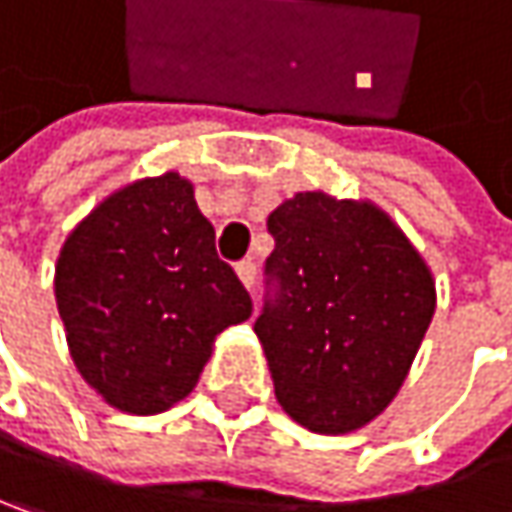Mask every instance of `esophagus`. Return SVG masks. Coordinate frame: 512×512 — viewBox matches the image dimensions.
I'll return each mask as SVG.
<instances>
[{
    "mask_svg": "<svg viewBox=\"0 0 512 512\" xmlns=\"http://www.w3.org/2000/svg\"><path fill=\"white\" fill-rule=\"evenodd\" d=\"M237 278L243 281V287H246V290H252V287H255V278H257L255 263H252V260H240V263H237Z\"/></svg>",
    "mask_w": 512,
    "mask_h": 512,
    "instance_id": "1",
    "label": "esophagus"
}]
</instances>
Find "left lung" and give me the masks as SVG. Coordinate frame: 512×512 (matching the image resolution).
Returning <instances> with one entry per match:
<instances>
[{
    "label": "left lung",
    "instance_id": "obj_1",
    "mask_svg": "<svg viewBox=\"0 0 512 512\" xmlns=\"http://www.w3.org/2000/svg\"><path fill=\"white\" fill-rule=\"evenodd\" d=\"M269 296L257 316L275 398L313 434L387 410L431 325L434 275L372 202L296 193L269 213Z\"/></svg>",
    "mask_w": 512,
    "mask_h": 512
}]
</instances>
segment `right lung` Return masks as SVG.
I'll return each instance as SVG.
<instances>
[{
	"instance_id": "add662e5",
	"label": "right lung",
	"mask_w": 512,
	"mask_h": 512,
	"mask_svg": "<svg viewBox=\"0 0 512 512\" xmlns=\"http://www.w3.org/2000/svg\"><path fill=\"white\" fill-rule=\"evenodd\" d=\"M78 375L111 407L155 416L193 393L213 340L252 316L216 231L178 172L140 178L90 210L55 266Z\"/></svg>"
}]
</instances>
